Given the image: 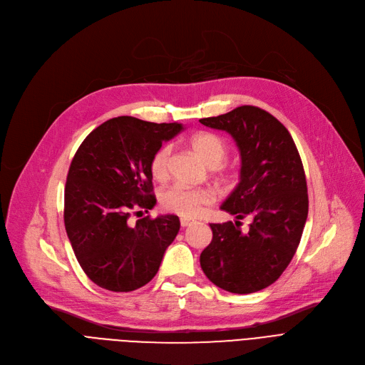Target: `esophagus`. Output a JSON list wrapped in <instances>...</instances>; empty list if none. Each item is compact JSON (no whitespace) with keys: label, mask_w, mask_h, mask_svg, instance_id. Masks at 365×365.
Returning <instances> with one entry per match:
<instances>
[{"label":"esophagus","mask_w":365,"mask_h":365,"mask_svg":"<svg viewBox=\"0 0 365 365\" xmlns=\"http://www.w3.org/2000/svg\"><path fill=\"white\" fill-rule=\"evenodd\" d=\"M194 223V220H190V219H180V225H182V227H186V226H190Z\"/></svg>","instance_id":"1"}]
</instances>
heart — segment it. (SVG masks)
I'll return each instance as SVG.
<instances>
[{"instance_id":"obj_1","label":"heart","mask_w":365,"mask_h":365,"mask_svg":"<svg viewBox=\"0 0 365 365\" xmlns=\"http://www.w3.org/2000/svg\"><path fill=\"white\" fill-rule=\"evenodd\" d=\"M189 145L208 167H212L215 175H217L222 180H229L232 178L231 170L222 165L227 155V143L220 136L215 133L201 131L189 139ZM170 155V145L160 146L152 155L149 171L155 180L163 182L167 179ZM213 201V190L207 187H186L183 185H173L167 187L160 197V202L167 212L190 219L204 215L207 207L212 205Z\"/></svg>"}]
</instances>
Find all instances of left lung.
I'll return each mask as SVG.
<instances>
[{
  "label": "left lung",
  "instance_id": "1",
  "mask_svg": "<svg viewBox=\"0 0 365 365\" xmlns=\"http://www.w3.org/2000/svg\"><path fill=\"white\" fill-rule=\"evenodd\" d=\"M231 134L241 153L240 183L222 204L235 223H212L213 240L200 256L205 277L220 289L250 294L274 284L290 264L308 219V186L292 134L257 106L200 120ZM252 223L241 232L239 220Z\"/></svg>",
  "mask_w": 365,
  "mask_h": 365
}]
</instances>
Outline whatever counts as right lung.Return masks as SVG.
Segmentation results:
<instances>
[{"label":"right lung","instance_id":"1","mask_svg":"<svg viewBox=\"0 0 365 365\" xmlns=\"http://www.w3.org/2000/svg\"><path fill=\"white\" fill-rule=\"evenodd\" d=\"M182 130L178 123L118 117L94 128L76 150L65 186V227L83 271L102 289H140L175 241L178 216H146L134 226L128 217L134 207L155 205L150 158Z\"/></svg>","mask_w":365,"mask_h":365}]
</instances>
